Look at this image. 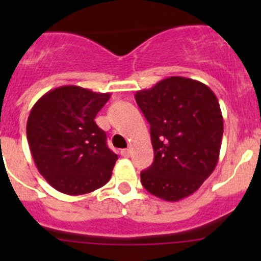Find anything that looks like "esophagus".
Instances as JSON below:
<instances>
[{"label":"esophagus","mask_w":261,"mask_h":261,"mask_svg":"<svg viewBox=\"0 0 261 261\" xmlns=\"http://www.w3.org/2000/svg\"><path fill=\"white\" fill-rule=\"evenodd\" d=\"M121 155H122L123 158H128V156H130V150H128V149L121 150Z\"/></svg>","instance_id":"esophagus-1"}]
</instances>
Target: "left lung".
<instances>
[{
  "mask_svg": "<svg viewBox=\"0 0 261 261\" xmlns=\"http://www.w3.org/2000/svg\"><path fill=\"white\" fill-rule=\"evenodd\" d=\"M135 99L150 123L151 167L141 183L152 196L177 202L193 194L212 174L220 156L223 118L210 87L186 77H169Z\"/></svg>",
  "mask_w": 261,
  "mask_h": 261,
  "instance_id": "8db88e82",
  "label": "left lung"
}]
</instances>
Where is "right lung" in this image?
Segmentation results:
<instances>
[{
  "label": "right lung",
  "instance_id": "obj_1",
  "mask_svg": "<svg viewBox=\"0 0 261 261\" xmlns=\"http://www.w3.org/2000/svg\"><path fill=\"white\" fill-rule=\"evenodd\" d=\"M111 93L80 86L46 92L29 115L26 135L39 173L53 188L69 196L93 192L112 175L117 155L94 122Z\"/></svg>",
  "mask_w": 261,
  "mask_h": 261
}]
</instances>
